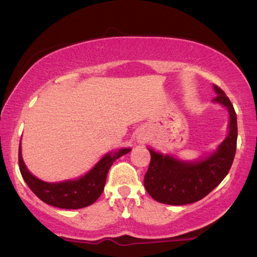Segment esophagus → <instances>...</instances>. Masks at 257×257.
<instances>
[{
    "label": "esophagus",
    "mask_w": 257,
    "mask_h": 257,
    "mask_svg": "<svg viewBox=\"0 0 257 257\" xmlns=\"http://www.w3.org/2000/svg\"><path fill=\"white\" fill-rule=\"evenodd\" d=\"M146 135H144V134H139V135H137V143L138 144H144L146 141Z\"/></svg>",
    "instance_id": "34e87169"
}]
</instances>
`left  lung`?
<instances>
[{"instance_id": "8db88e82", "label": "left lung", "mask_w": 257, "mask_h": 257, "mask_svg": "<svg viewBox=\"0 0 257 257\" xmlns=\"http://www.w3.org/2000/svg\"><path fill=\"white\" fill-rule=\"evenodd\" d=\"M219 104L228 112L227 137L213 152L192 159H180L172 153H162L147 147L151 162L145 175L146 191L153 199L169 205H185L198 202L226 178L237 149V114L225 91L213 85Z\"/></svg>"}]
</instances>
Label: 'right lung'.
<instances>
[{"instance_id":"obj_1","label":"right lung","mask_w":257,"mask_h":257,"mask_svg":"<svg viewBox=\"0 0 257 257\" xmlns=\"http://www.w3.org/2000/svg\"><path fill=\"white\" fill-rule=\"evenodd\" d=\"M132 151L131 147H122L106 153L89 172L76 179L58 182H47L36 178L25 166L19 145V169L30 190L47 204L61 209H81L93 204L104 191L106 176L113 162Z\"/></svg>"}]
</instances>
